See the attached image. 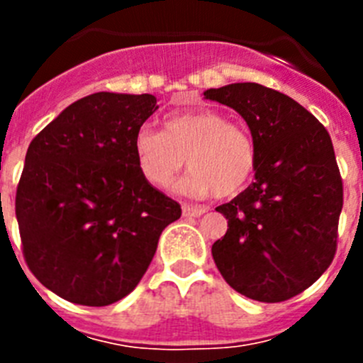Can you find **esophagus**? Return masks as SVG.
Instances as JSON below:
<instances>
[{
  "label": "esophagus",
  "instance_id": "34e87169",
  "mask_svg": "<svg viewBox=\"0 0 363 363\" xmlns=\"http://www.w3.org/2000/svg\"><path fill=\"white\" fill-rule=\"evenodd\" d=\"M184 214L185 216H201L203 213H207V207L203 205H191V203H184Z\"/></svg>",
  "mask_w": 363,
  "mask_h": 363
}]
</instances>
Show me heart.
<instances>
[{
    "label": "heart",
    "instance_id": "1",
    "mask_svg": "<svg viewBox=\"0 0 363 363\" xmlns=\"http://www.w3.org/2000/svg\"><path fill=\"white\" fill-rule=\"evenodd\" d=\"M134 156L143 178L169 189L187 158V178L179 189L189 196H236L256 167L255 140L243 127L211 108L171 114L163 130L142 127L134 136Z\"/></svg>",
    "mask_w": 363,
    "mask_h": 363
}]
</instances>
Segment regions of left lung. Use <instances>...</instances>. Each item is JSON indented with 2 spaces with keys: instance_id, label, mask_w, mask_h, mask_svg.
<instances>
[{
  "instance_id": "1",
  "label": "left lung",
  "mask_w": 363,
  "mask_h": 363,
  "mask_svg": "<svg viewBox=\"0 0 363 363\" xmlns=\"http://www.w3.org/2000/svg\"><path fill=\"white\" fill-rule=\"evenodd\" d=\"M205 98L238 112L256 145V179L216 207L229 229L214 242V264L243 296L289 300L336 255L344 184L331 136L293 98L259 83L209 89Z\"/></svg>"
}]
</instances>
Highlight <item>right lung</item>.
I'll return each mask as SVG.
<instances>
[{
  "instance_id": "add662e5",
  "label": "right lung",
  "mask_w": 363,
  "mask_h": 363,
  "mask_svg": "<svg viewBox=\"0 0 363 363\" xmlns=\"http://www.w3.org/2000/svg\"><path fill=\"white\" fill-rule=\"evenodd\" d=\"M152 94L96 92L74 101L30 142L16 191L23 258L72 303L111 306L134 291L178 201L138 169L134 136Z\"/></svg>"
}]
</instances>
